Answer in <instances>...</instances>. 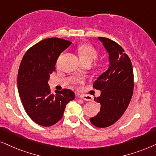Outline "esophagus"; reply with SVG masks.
<instances>
[{
    "mask_svg": "<svg viewBox=\"0 0 156 156\" xmlns=\"http://www.w3.org/2000/svg\"><path fill=\"white\" fill-rule=\"evenodd\" d=\"M80 98L84 101H92V98L88 95H80Z\"/></svg>",
    "mask_w": 156,
    "mask_h": 156,
    "instance_id": "esophagus-1",
    "label": "esophagus"
}]
</instances>
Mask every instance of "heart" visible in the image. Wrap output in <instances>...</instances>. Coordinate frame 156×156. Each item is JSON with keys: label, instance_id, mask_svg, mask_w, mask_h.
Instances as JSON below:
<instances>
[{"label": "heart", "instance_id": "1", "mask_svg": "<svg viewBox=\"0 0 156 156\" xmlns=\"http://www.w3.org/2000/svg\"><path fill=\"white\" fill-rule=\"evenodd\" d=\"M78 53L83 63H91L98 55L95 48L89 44H83L79 46L78 48Z\"/></svg>", "mask_w": 156, "mask_h": 156}]
</instances>
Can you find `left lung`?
Segmentation results:
<instances>
[{"label": "left lung", "instance_id": "8db88e82", "mask_svg": "<svg viewBox=\"0 0 156 156\" xmlns=\"http://www.w3.org/2000/svg\"><path fill=\"white\" fill-rule=\"evenodd\" d=\"M98 39L108 54L109 67L93 83V88L101 91L95 99L101 109L90 121L98 128H106L115 123L129 105L133 93V71L129 57L120 45L107 38Z\"/></svg>", "mask_w": 156, "mask_h": 156}]
</instances>
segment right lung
<instances>
[{
	"mask_svg": "<svg viewBox=\"0 0 156 156\" xmlns=\"http://www.w3.org/2000/svg\"><path fill=\"white\" fill-rule=\"evenodd\" d=\"M71 43L58 38L45 39L28 49L20 64L18 93L28 115L40 126L47 127L58 122L66 105L75 98L70 89L53 94L48 83L60 54Z\"/></svg>",
	"mask_w": 156,
	"mask_h": 156,
	"instance_id": "add662e5",
	"label": "right lung"
}]
</instances>
